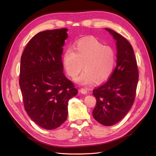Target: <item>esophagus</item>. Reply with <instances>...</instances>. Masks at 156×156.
I'll use <instances>...</instances> for the list:
<instances>
[{
  "mask_svg": "<svg viewBox=\"0 0 156 156\" xmlns=\"http://www.w3.org/2000/svg\"><path fill=\"white\" fill-rule=\"evenodd\" d=\"M80 91H81V92L83 94H86L88 92L86 88H82L80 89Z\"/></svg>",
  "mask_w": 156,
  "mask_h": 156,
  "instance_id": "1",
  "label": "esophagus"
}]
</instances>
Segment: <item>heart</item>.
Returning <instances> with one entry per match:
<instances>
[{
	"mask_svg": "<svg viewBox=\"0 0 156 156\" xmlns=\"http://www.w3.org/2000/svg\"><path fill=\"white\" fill-rule=\"evenodd\" d=\"M62 64L67 74L75 78L84 69L79 77L78 83L89 85L95 82L105 81L112 74L116 64V53L109 46H105L94 38L78 41L73 49L68 48L62 56Z\"/></svg>",
	"mask_w": 156,
	"mask_h": 156,
	"instance_id": "heart-1",
	"label": "heart"
}]
</instances>
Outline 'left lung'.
Returning a JSON list of instances; mask_svg holds the SVG:
<instances>
[{"label": "left lung", "instance_id": "left-lung-1", "mask_svg": "<svg viewBox=\"0 0 156 156\" xmlns=\"http://www.w3.org/2000/svg\"><path fill=\"white\" fill-rule=\"evenodd\" d=\"M105 30L116 40V66L107 82L93 90L96 105L92 115L99 123L109 126L120 121L133 105L139 69L129 42L114 30Z\"/></svg>", "mask_w": 156, "mask_h": 156}]
</instances>
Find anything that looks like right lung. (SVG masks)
Instances as JSON below:
<instances>
[{"label":"right lung","instance_id":"right-lung-1","mask_svg":"<svg viewBox=\"0 0 156 156\" xmlns=\"http://www.w3.org/2000/svg\"><path fill=\"white\" fill-rule=\"evenodd\" d=\"M67 29L37 33L21 58L20 86L27 114L36 124L53 129L66 121L68 101L77 90L63 73L61 55Z\"/></svg>","mask_w":156,"mask_h":156}]
</instances>
